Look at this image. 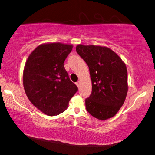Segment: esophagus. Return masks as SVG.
<instances>
[{
	"instance_id": "1",
	"label": "esophagus",
	"mask_w": 155,
	"mask_h": 155,
	"mask_svg": "<svg viewBox=\"0 0 155 155\" xmlns=\"http://www.w3.org/2000/svg\"><path fill=\"white\" fill-rule=\"evenodd\" d=\"M75 84H76V86H78V87H79L80 85V82H77L75 83Z\"/></svg>"
}]
</instances>
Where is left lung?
I'll return each mask as SVG.
<instances>
[{
	"label": "left lung",
	"instance_id": "obj_1",
	"mask_svg": "<svg viewBox=\"0 0 155 155\" xmlns=\"http://www.w3.org/2000/svg\"><path fill=\"white\" fill-rule=\"evenodd\" d=\"M76 51L88 64L91 78L92 93L86 99V110L101 120L113 117L123 106L128 91L125 63L105 46L79 44Z\"/></svg>",
	"mask_w": 155,
	"mask_h": 155
}]
</instances>
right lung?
Wrapping results in <instances>:
<instances>
[{"label": "right lung", "mask_w": 155, "mask_h": 155, "mask_svg": "<svg viewBox=\"0 0 155 155\" xmlns=\"http://www.w3.org/2000/svg\"><path fill=\"white\" fill-rule=\"evenodd\" d=\"M73 45L43 43L28 56L23 71V85L34 106L53 116L67 109L78 87L70 80L64 62Z\"/></svg>", "instance_id": "1"}]
</instances>
